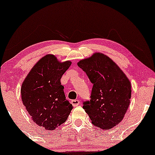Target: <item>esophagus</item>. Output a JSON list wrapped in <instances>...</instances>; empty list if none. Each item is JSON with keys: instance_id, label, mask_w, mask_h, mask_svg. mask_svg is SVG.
I'll list each match as a JSON object with an SVG mask.
<instances>
[{"instance_id": "obj_1", "label": "esophagus", "mask_w": 155, "mask_h": 155, "mask_svg": "<svg viewBox=\"0 0 155 155\" xmlns=\"http://www.w3.org/2000/svg\"><path fill=\"white\" fill-rule=\"evenodd\" d=\"M71 104L73 105V106L76 107V106H79L80 104V101L79 100H73V101H71Z\"/></svg>"}]
</instances>
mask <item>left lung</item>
<instances>
[{
  "mask_svg": "<svg viewBox=\"0 0 155 155\" xmlns=\"http://www.w3.org/2000/svg\"><path fill=\"white\" fill-rule=\"evenodd\" d=\"M77 65L93 84L90 100L84 101L83 108L96 127L112 128L123 120L128 108L129 79L111 58L100 52L80 60Z\"/></svg>",
  "mask_w": 155,
  "mask_h": 155,
  "instance_id": "left-lung-1",
  "label": "left lung"
}]
</instances>
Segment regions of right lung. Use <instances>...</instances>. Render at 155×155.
Returning a JSON list of instances; mask_svg holds the SVG:
<instances>
[{"mask_svg": "<svg viewBox=\"0 0 155 155\" xmlns=\"http://www.w3.org/2000/svg\"><path fill=\"white\" fill-rule=\"evenodd\" d=\"M71 62L60 63L53 54L39 60L23 81L21 95L32 120L48 130L65 122L73 106L65 99L60 79Z\"/></svg>", "mask_w": 155, "mask_h": 155, "instance_id": "1", "label": "right lung"}]
</instances>
